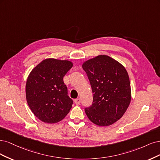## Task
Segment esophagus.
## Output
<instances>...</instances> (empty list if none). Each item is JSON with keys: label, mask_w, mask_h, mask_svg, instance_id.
<instances>
[{"label": "esophagus", "mask_w": 160, "mask_h": 160, "mask_svg": "<svg viewBox=\"0 0 160 160\" xmlns=\"http://www.w3.org/2000/svg\"><path fill=\"white\" fill-rule=\"evenodd\" d=\"M74 103L76 104H80V102H81V100H80V98H76V99H75L74 100Z\"/></svg>", "instance_id": "1"}]
</instances>
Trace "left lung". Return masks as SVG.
Wrapping results in <instances>:
<instances>
[{
	"instance_id": "8db88e82",
	"label": "left lung",
	"mask_w": 160,
	"mask_h": 160,
	"mask_svg": "<svg viewBox=\"0 0 160 160\" xmlns=\"http://www.w3.org/2000/svg\"><path fill=\"white\" fill-rule=\"evenodd\" d=\"M93 93L92 105L85 108L95 124H113L124 114L131 101L130 78L126 68L106 55H100L82 64Z\"/></svg>"
}]
</instances>
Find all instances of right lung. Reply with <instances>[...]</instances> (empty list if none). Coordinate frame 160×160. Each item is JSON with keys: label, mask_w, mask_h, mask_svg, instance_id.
Segmentation results:
<instances>
[{"label": "right lung", "mask_w": 160, "mask_h": 160, "mask_svg": "<svg viewBox=\"0 0 160 160\" xmlns=\"http://www.w3.org/2000/svg\"><path fill=\"white\" fill-rule=\"evenodd\" d=\"M68 60L45 59L30 73L26 84V98L34 116L53 123L68 114L73 101L68 95L64 76L72 67Z\"/></svg>", "instance_id": "right-lung-1"}]
</instances>
